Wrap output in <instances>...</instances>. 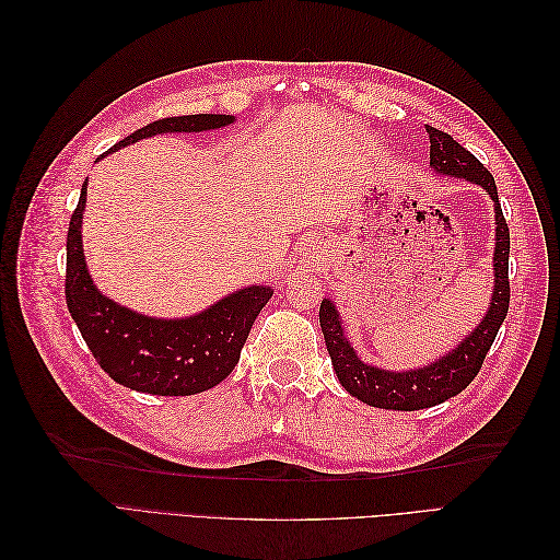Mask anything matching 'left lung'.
I'll use <instances>...</instances> for the list:
<instances>
[{
    "instance_id": "left-lung-1",
    "label": "left lung",
    "mask_w": 560,
    "mask_h": 560,
    "mask_svg": "<svg viewBox=\"0 0 560 560\" xmlns=\"http://www.w3.org/2000/svg\"><path fill=\"white\" fill-rule=\"evenodd\" d=\"M425 130L430 135V165L434 167V173L479 184L490 200L495 202V284L493 296H490V308L486 311L483 319L457 343V348L432 364L411 371H387L362 362L343 334V322L334 301L322 299L319 327L325 334L336 376L352 397L369 406H376V409L420 411L460 395L474 376L479 374L506 311H510V226H506L500 208L495 179L486 171L483 163H479V159L469 154L465 147L457 144L448 132L432 126H425Z\"/></svg>"
}]
</instances>
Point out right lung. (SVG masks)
<instances>
[{
	"label": "right lung",
	"mask_w": 560,
	"mask_h": 560,
	"mask_svg": "<svg viewBox=\"0 0 560 560\" xmlns=\"http://www.w3.org/2000/svg\"><path fill=\"white\" fill-rule=\"evenodd\" d=\"M235 121L231 114L171 116L149 124L114 144L112 151L161 132H200ZM103 154V156H107ZM83 182L79 206L67 231L65 299L72 319L109 378L138 393L186 397L222 383L241 360L254 319L273 296L266 284H249L212 303L198 315L161 319L135 313L97 292L83 259L81 222L86 208Z\"/></svg>",
	"instance_id": "1"
}]
</instances>
